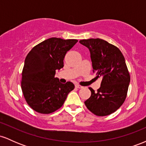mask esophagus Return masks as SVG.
Here are the masks:
<instances>
[{"label":"esophagus","instance_id":"34e87169","mask_svg":"<svg viewBox=\"0 0 146 146\" xmlns=\"http://www.w3.org/2000/svg\"><path fill=\"white\" fill-rule=\"evenodd\" d=\"M75 87L78 88H83L82 86H81V85H79V84H75Z\"/></svg>","mask_w":146,"mask_h":146}]
</instances>
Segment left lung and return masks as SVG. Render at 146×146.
<instances>
[{
    "mask_svg": "<svg viewBox=\"0 0 146 146\" xmlns=\"http://www.w3.org/2000/svg\"><path fill=\"white\" fill-rule=\"evenodd\" d=\"M89 49L93 73L102 78L97 92L89 88L91 95L84 102L86 108L97 116L113 113L127 96L130 76L123 54L117 46L100 38L80 40Z\"/></svg>",
    "mask_w": 146,
    "mask_h": 146,
    "instance_id": "8db88e82",
    "label": "left lung"
}]
</instances>
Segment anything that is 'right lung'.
Segmentation results:
<instances>
[{
  "label": "right lung",
  "mask_w": 146,
  "mask_h": 146,
  "mask_svg": "<svg viewBox=\"0 0 146 146\" xmlns=\"http://www.w3.org/2000/svg\"><path fill=\"white\" fill-rule=\"evenodd\" d=\"M78 40L51 38L36 45L29 52L22 72L21 88L28 105L35 111L49 114L62 106L75 86L62 84L55 78L64 66L65 55Z\"/></svg>",
  "instance_id": "1"
}]
</instances>
